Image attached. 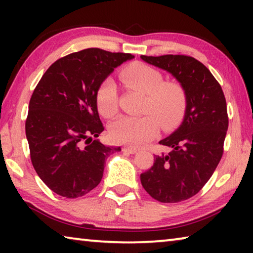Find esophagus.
<instances>
[{"label": "esophagus", "mask_w": 253, "mask_h": 253, "mask_svg": "<svg viewBox=\"0 0 253 253\" xmlns=\"http://www.w3.org/2000/svg\"><path fill=\"white\" fill-rule=\"evenodd\" d=\"M137 151H138V149H137V148H134V147H129V146H125V147H123V152H125V153L135 154V153H137Z\"/></svg>", "instance_id": "1"}]
</instances>
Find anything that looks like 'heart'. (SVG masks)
<instances>
[{"instance_id":"b5f03b06","label":"heart","mask_w":253,"mask_h":253,"mask_svg":"<svg viewBox=\"0 0 253 253\" xmlns=\"http://www.w3.org/2000/svg\"><path fill=\"white\" fill-rule=\"evenodd\" d=\"M121 79L129 88L146 95V114L142 117L121 116L109 126L115 142L129 146H140L156 134L158 125L170 129L182 121L186 109L187 95L183 85L175 81H164L162 72L140 62L127 66ZM97 108L106 118L118 110V91L111 79H106L96 92Z\"/></svg>"}]
</instances>
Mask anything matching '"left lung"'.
<instances>
[{
	"label": "left lung",
	"instance_id": "left-lung-1",
	"mask_svg": "<svg viewBox=\"0 0 253 253\" xmlns=\"http://www.w3.org/2000/svg\"><path fill=\"white\" fill-rule=\"evenodd\" d=\"M149 65L172 74L185 89L183 123L160 144L170 148L154 156V164L140 174L145 191L162 203H177L199 193L223 155L229 126L223 90L210 70L193 57L140 55Z\"/></svg>",
	"mask_w": 253,
	"mask_h": 253
}]
</instances>
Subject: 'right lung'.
<instances>
[{
    "mask_svg": "<svg viewBox=\"0 0 253 253\" xmlns=\"http://www.w3.org/2000/svg\"><path fill=\"white\" fill-rule=\"evenodd\" d=\"M130 53L89 48L60 58L42 76L31 96L25 135L34 169L51 191L77 199L93 190L105 161L121 147L102 145L96 92Z\"/></svg>",
    "mask_w": 253,
    "mask_h": 253,
    "instance_id": "1",
    "label": "right lung"
}]
</instances>
